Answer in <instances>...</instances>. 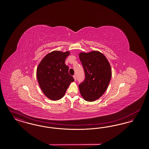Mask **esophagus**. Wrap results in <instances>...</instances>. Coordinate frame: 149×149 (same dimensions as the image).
<instances>
[{
    "label": "esophagus",
    "instance_id": "obj_1",
    "mask_svg": "<svg viewBox=\"0 0 149 149\" xmlns=\"http://www.w3.org/2000/svg\"><path fill=\"white\" fill-rule=\"evenodd\" d=\"M73 77L74 78V80H76V79H77V77H76V75H73Z\"/></svg>",
    "mask_w": 149,
    "mask_h": 149
}]
</instances>
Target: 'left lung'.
I'll return each instance as SVG.
<instances>
[{"label": "left lung", "instance_id": "8db88e82", "mask_svg": "<svg viewBox=\"0 0 149 149\" xmlns=\"http://www.w3.org/2000/svg\"><path fill=\"white\" fill-rule=\"evenodd\" d=\"M79 58L85 72V79L79 85L80 93L85 100L93 102L106 92L112 76L110 64L99 51L81 52Z\"/></svg>", "mask_w": 149, "mask_h": 149}]
</instances>
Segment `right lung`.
I'll use <instances>...</instances> for the list:
<instances>
[{
  "mask_svg": "<svg viewBox=\"0 0 149 149\" xmlns=\"http://www.w3.org/2000/svg\"><path fill=\"white\" fill-rule=\"evenodd\" d=\"M69 54V51H52L43 58L37 69L39 85L45 95L52 100L62 98L70 83L74 81L65 63Z\"/></svg>",
  "mask_w": 149,
  "mask_h": 149,
  "instance_id": "add662e5",
  "label": "right lung"
}]
</instances>
